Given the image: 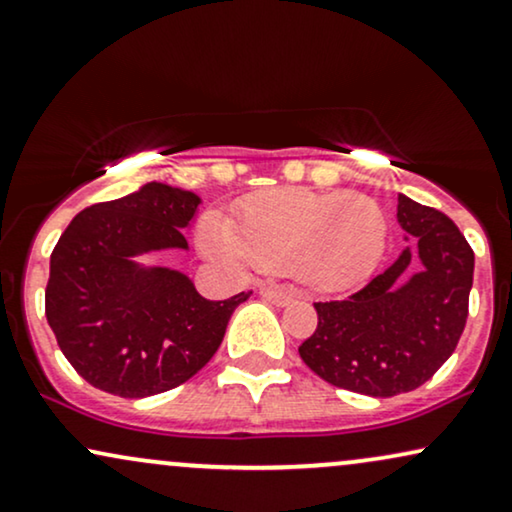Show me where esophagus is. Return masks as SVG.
Masks as SVG:
<instances>
[{
  "label": "esophagus",
  "mask_w": 512,
  "mask_h": 512,
  "mask_svg": "<svg viewBox=\"0 0 512 512\" xmlns=\"http://www.w3.org/2000/svg\"><path fill=\"white\" fill-rule=\"evenodd\" d=\"M261 296L266 301H270V304L275 306H285L292 301V292H289L287 287H277V285H266L261 287Z\"/></svg>",
  "instance_id": "1"
}]
</instances>
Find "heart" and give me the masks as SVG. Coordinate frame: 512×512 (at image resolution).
Instances as JSON below:
<instances>
[{
  "label": "heart",
  "mask_w": 512,
  "mask_h": 512,
  "mask_svg": "<svg viewBox=\"0 0 512 512\" xmlns=\"http://www.w3.org/2000/svg\"><path fill=\"white\" fill-rule=\"evenodd\" d=\"M389 223L363 192L275 189L244 201L237 225L220 213L201 223V242L232 268L289 270L320 292L361 285L380 266Z\"/></svg>",
  "instance_id": "heart-1"
}]
</instances>
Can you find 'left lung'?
<instances>
[{"label":"left lung","mask_w":512,"mask_h":512,"mask_svg":"<svg viewBox=\"0 0 512 512\" xmlns=\"http://www.w3.org/2000/svg\"><path fill=\"white\" fill-rule=\"evenodd\" d=\"M410 246L339 301H318V327L299 356L339 389L389 399L418 389L456 351L468 320L475 254L449 216L399 194ZM415 260L423 268L405 280Z\"/></svg>","instance_id":"obj_1"}]
</instances>
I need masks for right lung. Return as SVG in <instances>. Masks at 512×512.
Returning a JSON list of instances; mask_svg holds the SVG:
<instances>
[{
	"mask_svg": "<svg viewBox=\"0 0 512 512\" xmlns=\"http://www.w3.org/2000/svg\"><path fill=\"white\" fill-rule=\"evenodd\" d=\"M201 199L147 182L71 220L49 261L44 313L68 363L92 387L144 399L180 387L211 361L235 308L251 296L208 301L180 270L135 256L187 249L182 230Z\"/></svg>",
	"mask_w": 512,
	"mask_h": 512,
	"instance_id": "1",
	"label": "right lung"
}]
</instances>
